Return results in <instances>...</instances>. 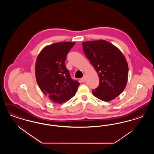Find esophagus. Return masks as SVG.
<instances>
[{
	"label": "esophagus",
	"instance_id": "34e87169",
	"mask_svg": "<svg viewBox=\"0 0 154 154\" xmlns=\"http://www.w3.org/2000/svg\"><path fill=\"white\" fill-rule=\"evenodd\" d=\"M85 80H86V77H85V75H84V77L81 79V81L82 82H84L85 81Z\"/></svg>",
	"mask_w": 154,
	"mask_h": 154
}]
</instances>
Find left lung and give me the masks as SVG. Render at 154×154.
<instances>
[{"mask_svg": "<svg viewBox=\"0 0 154 154\" xmlns=\"http://www.w3.org/2000/svg\"><path fill=\"white\" fill-rule=\"evenodd\" d=\"M83 51L99 77L93 95L104 102L119 95L126 86L128 65L124 55L110 42L99 40L82 43Z\"/></svg>", "mask_w": 154, "mask_h": 154, "instance_id": "8db88e82", "label": "left lung"}]
</instances>
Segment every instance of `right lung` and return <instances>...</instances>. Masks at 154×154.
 <instances>
[{"label":"right lung","mask_w":154,"mask_h":154,"mask_svg":"<svg viewBox=\"0 0 154 154\" xmlns=\"http://www.w3.org/2000/svg\"><path fill=\"white\" fill-rule=\"evenodd\" d=\"M75 42L47 45L37 57L35 75L41 91L55 103L66 102L75 95L80 83L71 78L65 65L66 56Z\"/></svg>","instance_id":"1"}]
</instances>
